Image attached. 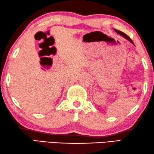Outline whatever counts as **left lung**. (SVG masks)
Instances as JSON below:
<instances>
[{
    "label": "left lung",
    "mask_w": 154,
    "mask_h": 154,
    "mask_svg": "<svg viewBox=\"0 0 154 154\" xmlns=\"http://www.w3.org/2000/svg\"><path fill=\"white\" fill-rule=\"evenodd\" d=\"M114 30H115V32H117L118 34H119L120 35H122V36H123V37H124V38H125V39H128V41H129V42H130L131 43H132V44H134V42H132V40L130 38V37H128L126 34H125L124 32H123L120 31H118V30H116V29H114Z\"/></svg>",
    "instance_id": "8db88e82"
}]
</instances>
